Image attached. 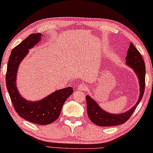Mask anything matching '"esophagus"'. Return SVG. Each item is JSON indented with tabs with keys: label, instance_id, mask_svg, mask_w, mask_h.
Wrapping results in <instances>:
<instances>
[{
	"label": "esophagus",
	"instance_id": "34e87169",
	"mask_svg": "<svg viewBox=\"0 0 153 153\" xmlns=\"http://www.w3.org/2000/svg\"><path fill=\"white\" fill-rule=\"evenodd\" d=\"M86 89L87 86L85 84H83V83H81V84H79L78 85V87H77V90L81 91H85Z\"/></svg>",
	"mask_w": 153,
	"mask_h": 153
}]
</instances>
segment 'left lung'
I'll return each mask as SVG.
<instances>
[{"mask_svg":"<svg viewBox=\"0 0 153 153\" xmlns=\"http://www.w3.org/2000/svg\"><path fill=\"white\" fill-rule=\"evenodd\" d=\"M126 59V65L134 70L139 79V96L137 103L130 109L122 114H111L106 111L100 107L97 102L93 100L90 95H86L87 111L88 117L94 124L100 127L115 126V125H122L130 118L131 114L134 111L138 104H139L144 93L145 88V76L146 67L143 58L139 51L136 49L132 43H130L127 51Z\"/></svg>","mask_w":153,"mask_h":153,"instance_id":"left-lung-1","label":"left lung"}]
</instances>
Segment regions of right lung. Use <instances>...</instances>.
<instances>
[{
    "mask_svg": "<svg viewBox=\"0 0 153 153\" xmlns=\"http://www.w3.org/2000/svg\"><path fill=\"white\" fill-rule=\"evenodd\" d=\"M41 33H33L14 47L10 54L6 73V86L13 106L19 116L37 125H45L57 120L64 102L73 93L72 87L57 90L37 101L26 100L16 85L18 68L24 58L42 39Z\"/></svg>",
    "mask_w": 153,
    "mask_h": 153,
    "instance_id": "obj_1",
    "label": "right lung"
}]
</instances>
